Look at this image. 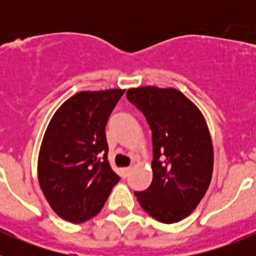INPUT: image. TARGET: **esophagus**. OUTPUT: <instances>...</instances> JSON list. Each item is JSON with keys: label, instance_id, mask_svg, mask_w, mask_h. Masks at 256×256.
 I'll return each instance as SVG.
<instances>
[{"label": "esophagus", "instance_id": "esophagus-1", "mask_svg": "<svg viewBox=\"0 0 256 256\" xmlns=\"http://www.w3.org/2000/svg\"><path fill=\"white\" fill-rule=\"evenodd\" d=\"M130 169H132V168H130V166H126V168L123 169V177L124 178H126V177H128V176H130Z\"/></svg>", "mask_w": 256, "mask_h": 256}]
</instances>
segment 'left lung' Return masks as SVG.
Segmentation results:
<instances>
[{"mask_svg": "<svg viewBox=\"0 0 256 256\" xmlns=\"http://www.w3.org/2000/svg\"><path fill=\"white\" fill-rule=\"evenodd\" d=\"M126 98L152 132V182L134 195L154 219L177 223L198 206L212 180L214 155L206 122L174 88H130Z\"/></svg>", "mask_w": 256, "mask_h": 256, "instance_id": "left-lung-1", "label": "left lung"}]
</instances>
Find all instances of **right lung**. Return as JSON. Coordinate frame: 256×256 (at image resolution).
Returning a JSON list of instances; mask_svg holds the SVG:
<instances>
[{"label": "right lung", "mask_w": 256, "mask_h": 256, "mask_svg": "<svg viewBox=\"0 0 256 256\" xmlns=\"http://www.w3.org/2000/svg\"><path fill=\"white\" fill-rule=\"evenodd\" d=\"M124 90L78 92L52 116L38 156V180L62 219L83 223L100 212L120 177L108 160L105 128Z\"/></svg>", "instance_id": "1"}]
</instances>
